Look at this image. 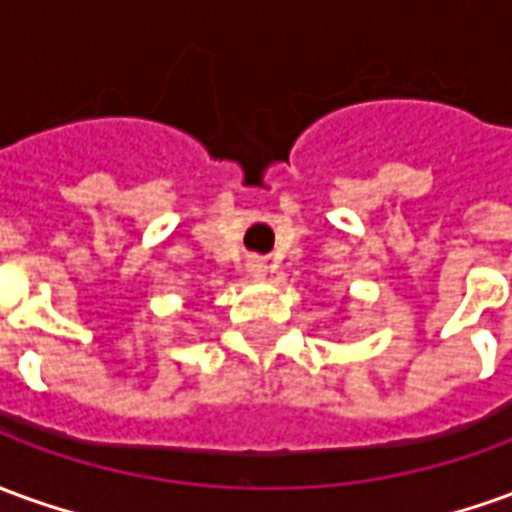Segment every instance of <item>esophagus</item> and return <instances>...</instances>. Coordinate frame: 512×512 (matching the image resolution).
Segmentation results:
<instances>
[{
	"instance_id": "esophagus-1",
	"label": "esophagus",
	"mask_w": 512,
	"mask_h": 512,
	"mask_svg": "<svg viewBox=\"0 0 512 512\" xmlns=\"http://www.w3.org/2000/svg\"><path fill=\"white\" fill-rule=\"evenodd\" d=\"M246 271H249L252 277H266L268 263L263 257H249V260H246Z\"/></svg>"
}]
</instances>
